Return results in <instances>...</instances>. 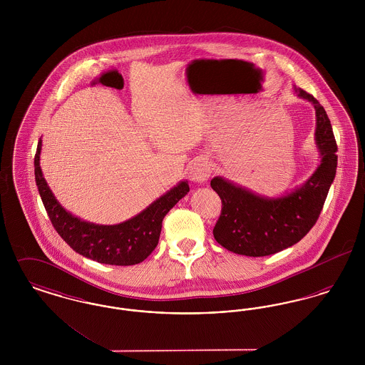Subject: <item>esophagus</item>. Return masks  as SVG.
I'll use <instances>...</instances> for the list:
<instances>
[{"mask_svg": "<svg viewBox=\"0 0 365 365\" xmlns=\"http://www.w3.org/2000/svg\"><path fill=\"white\" fill-rule=\"evenodd\" d=\"M210 175L208 161L198 160L190 167V179L195 183H204Z\"/></svg>", "mask_w": 365, "mask_h": 365, "instance_id": "esophagus-1", "label": "esophagus"}]
</instances>
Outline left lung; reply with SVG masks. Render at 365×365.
Returning a JSON list of instances; mask_svg holds the SVG:
<instances>
[{"mask_svg": "<svg viewBox=\"0 0 365 365\" xmlns=\"http://www.w3.org/2000/svg\"><path fill=\"white\" fill-rule=\"evenodd\" d=\"M294 91L316 110L314 140L322 161L312 176L301 187L278 198L255 194L222 176L210 180L212 189L222 200L213 237L237 255L262 257L299 242L317 222L334 182L338 148L330 119L312 94L297 87Z\"/></svg>", "mask_w": 365, "mask_h": 365, "instance_id": "8db88e82", "label": "left lung"}]
</instances>
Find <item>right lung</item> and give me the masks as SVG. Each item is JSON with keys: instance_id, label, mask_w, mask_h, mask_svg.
Here are the masks:
<instances>
[{"instance_id": "1", "label": "right lung", "mask_w": 365, "mask_h": 365, "mask_svg": "<svg viewBox=\"0 0 365 365\" xmlns=\"http://www.w3.org/2000/svg\"><path fill=\"white\" fill-rule=\"evenodd\" d=\"M41 146L39 139L34 158L35 182L54 230L76 253L101 264L134 265L145 260L156 249L164 216L190 190L187 180H182L127 222L115 226L88 223L67 212L53 195L39 165Z\"/></svg>"}]
</instances>
